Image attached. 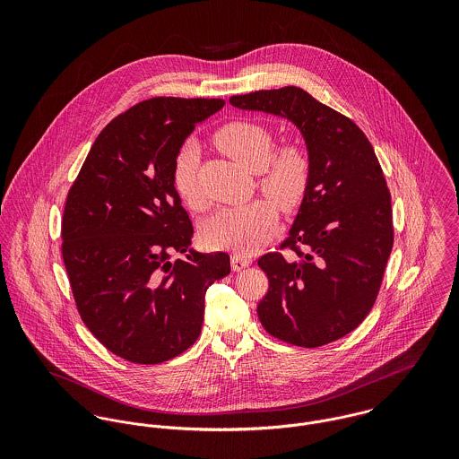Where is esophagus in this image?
Wrapping results in <instances>:
<instances>
[{
  "label": "esophagus",
  "mask_w": 459,
  "mask_h": 459,
  "mask_svg": "<svg viewBox=\"0 0 459 459\" xmlns=\"http://www.w3.org/2000/svg\"><path fill=\"white\" fill-rule=\"evenodd\" d=\"M251 264V260L249 258H246V256H242V255H231V268L235 270V272H238V270H242V268H246V266H249Z\"/></svg>",
  "instance_id": "esophagus-1"
}]
</instances>
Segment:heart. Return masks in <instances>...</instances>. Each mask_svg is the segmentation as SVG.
Instances as JSON below:
<instances>
[{
  "mask_svg": "<svg viewBox=\"0 0 459 459\" xmlns=\"http://www.w3.org/2000/svg\"><path fill=\"white\" fill-rule=\"evenodd\" d=\"M213 139L226 155L258 173V187L282 212H293L302 204L313 177V157L302 141L288 139L273 148L270 131L251 120L230 122L215 132ZM197 159L199 148L186 143L173 166V186L182 201L195 210L204 206L197 189ZM275 226L277 210L262 197L219 210L204 224L203 240L213 249L253 255L272 238Z\"/></svg>",
  "mask_w": 459,
  "mask_h": 459,
  "instance_id": "heart-1",
  "label": "heart"
}]
</instances>
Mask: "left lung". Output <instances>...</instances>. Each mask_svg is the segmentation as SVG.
<instances>
[{
  "label": "left lung",
  "instance_id": "left-lung-1",
  "mask_svg": "<svg viewBox=\"0 0 459 459\" xmlns=\"http://www.w3.org/2000/svg\"><path fill=\"white\" fill-rule=\"evenodd\" d=\"M230 102L288 118L313 157L290 237L258 260L268 277L258 318L270 335L295 346L337 341L369 315L393 251L391 193L377 153L348 117L302 88L260 90Z\"/></svg>",
  "mask_w": 459,
  "mask_h": 459
}]
</instances>
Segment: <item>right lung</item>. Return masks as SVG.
Listing matches in <instances>:
<instances>
[{"label": "right lung", "instance_id": "obj_1", "mask_svg": "<svg viewBox=\"0 0 459 459\" xmlns=\"http://www.w3.org/2000/svg\"><path fill=\"white\" fill-rule=\"evenodd\" d=\"M222 99L155 97L111 120L74 180L62 256L81 320L115 355L166 362L196 342L226 253L191 251L193 222L173 186L178 150ZM189 252L187 261H173Z\"/></svg>", "mask_w": 459, "mask_h": 459}]
</instances>
